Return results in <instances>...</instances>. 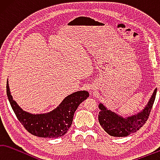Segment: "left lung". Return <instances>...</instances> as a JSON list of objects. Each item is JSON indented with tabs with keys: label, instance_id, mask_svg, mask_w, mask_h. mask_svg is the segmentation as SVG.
Masks as SVG:
<instances>
[{
	"label": "left lung",
	"instance_id": "1",
	"mask_svg": "<svg viewBox=\"0 0 160 160\" xmlns=\"http://www.w3.org/2000/svg\"><path fill=\"white\" fill-rule=\"evenodd\" d=\"M157 88L154 91L146 107L141 112L135 115L123 118L111 110H108L102 104L99 105L100 112L98 121L102 128L109 135L114 137H125L138 131L149 118L154 101L155 100Z\"/></svg>",
	"mask_w": 160,
	"mask_h": 160
}]
</instances>
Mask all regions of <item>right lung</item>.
I'll use <instances>...</instances> for the list:
<instances>
[{
	"mask_svg": "<svg viewBox=\"0 0 160 160\" xmlns=\"http://www.w3.org/2000/svg\"><path fill=\"white\" fill-rule=\"evenodd\" d=\"M7 96L17 118L27 131L42 138H58L71 127L73 117L81 103L89 96L87 91H77L69 95L60 105L48 113L33 114L23 111L13 100L7 80Z\"/></svg>",
	"mask_w": 160,
	"mask_h": 160,
	"instance_id": "1",
	"label": "right lung"
}]
</instances>
